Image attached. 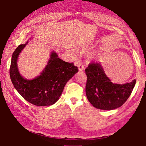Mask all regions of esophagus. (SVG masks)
I'll use <instances>...</instances> for the list:
<instances>
[{
	"label": "esophagus",
	"instance_id": "esophagus-1",
	"mask_svg": "<svg viewBox=\"0 0 146 146\" xmlns=\"http://www.w3.org/2000/svg\"><path fill=\"white\" fill-rule=\"evenodd\" d=\"M76 63L77 66H78V69H79L80 72H82V71H83V70H84V66H83V64L81 63H80V62H77Z\"/></svg>",
	"mask_w": 146,
	"mask_h": 146
}]
</instances>
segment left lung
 <instances>
[{"label": "left lung", "instance_id": "1", "mask_svg": "<svg viewBox=\"0 0 146 146\" xmlns=\"http://www.w3.org/2000/svg\"><path fill=\"white\" fill-rule=\"evenodd\" d=\"M85 72L87 98L94 108L100 110H113L121 107L131 95L136 82L133 80L122 84L112 83L100 62L90 63Z\"/></svg>", "mask_w": 146, "mask_h": 146}]
</instances>
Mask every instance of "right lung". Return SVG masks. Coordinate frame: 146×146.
<instances>
[{"label": "right lung", "mask_w": 146, "mask_h": 146, "mask_svg": "<svg viewBox=\"0 0 146 146\" xmlns=\"http://www.w3.org/2000/svg\"><path fill=\"white\" fill-rule=\"evenodd\" d=\"M28 42L20 45L13 53L10 68L11 81L26 101L35 106H50L59 100L66 83L78 72V68L73 63L61 60L56 53L52 52L48 63L39 76L33 80L24 78L19 73L17 60Z\"/></svg>", "instance_id": "obj_1"}]
</instances>
